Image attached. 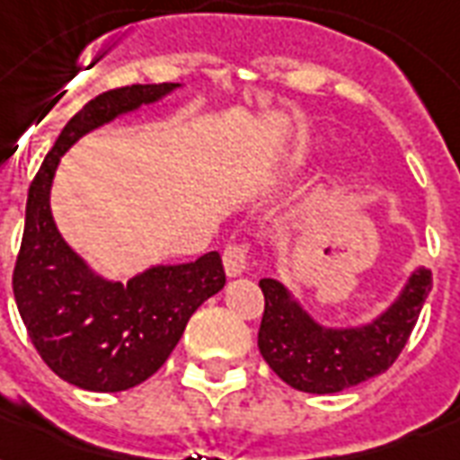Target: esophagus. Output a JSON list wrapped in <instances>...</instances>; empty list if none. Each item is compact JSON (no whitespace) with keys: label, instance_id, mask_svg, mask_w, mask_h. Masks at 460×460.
<instances>
[{"label":"esophagus","instance_id":"obj_1","mask_svg":"<svg viewBox=\"0 0 460 460\" xmlns=\"http://www.w3.org/2000/svg\"><path fill=\"white\" fill-rule=\"evenodd\" d=\"M224 270H226V277H231V279L241 277L248 270V248L238 243L226 245V251H224Z\"/></svg>","mask_w":460,"mask_h":460}]
</instances>
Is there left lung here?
Returning <instances> with one entry per match:
<instances>
[{"label":"left lung","mask_w":460,"mask_h":460,"mask_svg":"<svg viewBox=\"0 0 460 460\" xmlns=\"http://www.w3.org/2000/svg\"><path fill=\"white\" fill-rule=\"evenodd\" d=\"M265 314L258 349L288 386L307 394H336L377 377L392 367L413 332L432 288V272L408 274L394 301L372 320L332 327L314 320L279 279H260Z\"/></svg>","instance_id":"1"}]
</instances>
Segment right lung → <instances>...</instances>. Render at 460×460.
Instances as JSON below:
<instances>
[{
  "label": "right lung",
  "mask_w": 460,
  "mask_h": 460,
  "mask_svg": "<svg viewBox=\"0 0 460 460\" xmlns=\"http://www.w3.org/2000/svg\"><path fill=\"white\" fill-rule=\"evenodd\" d=\"M181 83L128 85L90 100L32 179L13 270V296L32 346L64 382L88 392H126L164 365L190 314L226 284L219 252L195 262L153 265L110 279L66 243L52 217V181L83 136L164 100Z\"/></svg>",
  "instance_id": "right-lung-1"
}]
</instances>
